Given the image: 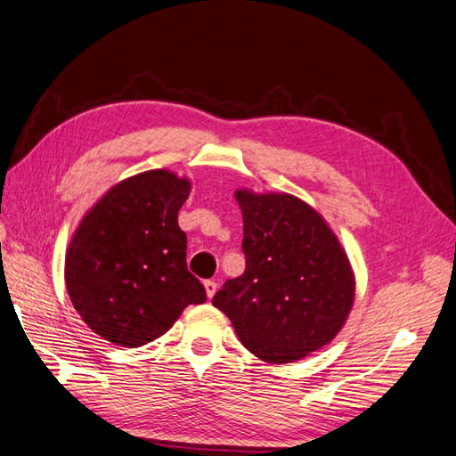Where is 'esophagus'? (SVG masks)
<instances>
[{"label": "esophagus", "instance_id": "1", "mask_svg": "<svg viewBox=\"0 0 456 456\" xmlns=\"http://www.w3.org/2000/svg\"><path fill=\"white\" fill-rule=\"evenodd\" d=\"M203 284H205V292H207V297L210 299V297L215 296V292H216V282H215V281H205Z\"/></svg>", "mask_w": 456, "mask_h": 456}]
</instances>
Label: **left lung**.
Wrapping results in <instances>:
<instances>
[{
	"mask_svg": "<svg viewBox=\"0 0 456 456\" xmlns=\"http://www.w3.org/2000/svg\"><path fill=\"white\" fill-rule=\"evenodd\" d=\"M236 201L246 271L224 282L213 305L263 362L302 360L346 323L356 288L346 251L302 199L238 190Z\"/></svg>",
	"mask_w": 456,
	"mask_h": 456,
	"instance_id": "obj_1",
	"label": "left lung"
}]
</instances>
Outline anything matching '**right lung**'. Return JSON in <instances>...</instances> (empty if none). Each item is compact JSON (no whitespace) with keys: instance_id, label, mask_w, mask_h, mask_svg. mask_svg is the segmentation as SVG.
<instances>
[{"instance_id":"1","label":"right lung","mask_w":456,"mask_h":456,"mask_svg":"<svg viewBox=\"0 0 456 456\" xmlns=\"http://www.w3.org/2000/svg\"><path fill=\"white\" fill-rule=\"evenodd\" d=\"M191 183L149 170L116 183L83 216L65 255V286L96 335L137 348L168 330L205 288L187 271L177 226Z\"/></svg>"}]
</instances>
